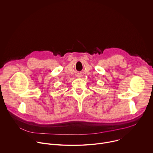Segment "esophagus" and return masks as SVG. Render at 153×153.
Listing matches in <instances>:
<instances>
[{"label":"esophagus","instance_id":"1","mask_svg":"<svg viewBox=\"0 0 153 153\" xmlns=\"http://www.w3.org/2000/svg\"><path fill=\"white\" fill-rule=\"evenodd\" d=\"M81 77V76H80V75H79V76H77V77Z\"/></svg>","mask_w":153,"mask_h":153}]
</instances>
